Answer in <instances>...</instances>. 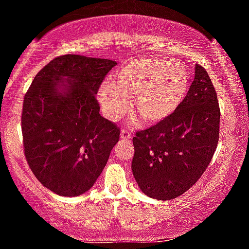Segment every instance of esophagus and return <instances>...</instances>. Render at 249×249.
I'll use <instances>...</instances> for the list:
<instances>
[{"instance_id": "34e87169", "label": "esophagus", "mask_w": 249, "mask_h": 249, "mask_svg": "<svg viewBox=\"0 0 249 249\" xmlns=\"http://www.w3.org/2000/svg\"><path fill=\"white\" fill-rule=\"evenodd\" d=\"M121 138L123 140H125V142H127V140L131 139V132L126 128H123L121 131Z\"/></svg>"}]
</instances>
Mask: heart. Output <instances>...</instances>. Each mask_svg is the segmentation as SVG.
<instances>
[{"label": "heart", "instance_id": "b5f03b06", "mask_svg": "<svg viewBox=\"0 0 249 249\" xmlns=\"http://www.w3.org/2000/svg\"><path fill=\"white\" fill-rule=\"evenodd\" d=\"M189 89L185 68L173 59L153 56L133 59L101 87L106 115L117 121L134 107L147 124L166 121L178 110Z\"/></svg>", "mask_w": 249, "mask_h": 249}]
</instances>
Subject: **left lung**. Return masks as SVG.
<instances>
[{"mask_svg":"<svg viewBox=\"0 0 249 249\" xmlns=\"http://www.w3.org/2000/svg\"><path fill=\"white\" fill-rule=\"evenodd\" d=\"M219 121L217 92L205 68L197 65L178 110L133 137L131 168L142 193L169 200L189 190L211 162L219 140Z\"/></svg>","mask_w":249,"mask_h":249,"instance_id":"1","label":"left lung"}]
</instances>
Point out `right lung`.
<instances>
[{"label": "right lung", "mask_w": 249, "mask_h": 249, "mask_svg": "<svg viewBox=\"0 0 249 249\" xmlns=\"http://www.w3.org/2000/svg\"><path fill=\"white\" fill-rule=\"evenodd\" d=\"M116 65L109 59L56 56L38 71L24 96L26 162L38 181L60 196L90 189L118 142L121 128L100 115L96 98Z\"/></svg>", "instance_id": "1"}]
</instances>
